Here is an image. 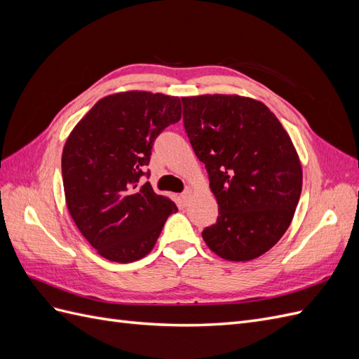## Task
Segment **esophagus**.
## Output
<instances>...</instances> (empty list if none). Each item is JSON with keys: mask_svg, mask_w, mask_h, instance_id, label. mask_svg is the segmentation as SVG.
I'll return each mask as SVG.
<instances>
[{"mask_svg": "<svg viewBox=\"0 0 359 359\" xmlns=\"http://www.w3.org/2000/svg\"><path fill=\"white\" fill-rule=\"evenodd\" d=\"M180 198H181V202H182L184 205H187V202H189V199H190V190H184V191L180 194Z\"/></svg>", "mask_w": 359, "mask_h": 359, "instance_id": "obj_1", "label": "esophagus"}]
</instances>
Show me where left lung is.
Masks as SVG:
<instances>
[{"label":"left lung","mask_w":359,"mask_h":359,"mask_svg":"<svg viewBox=\"0 0 359 359\" xmlns=\"http://www.w3.org/2000/svg\"><path fill=\"white\" fill-rule=\"evenodd\" d=\"M182 123L210 175L217 222L202 238L226 260H252L276 245L301 196L302 170L277 116L240 95L184 97Z\"/></svg>","instance_id":"left-lung-1"}]
</instances>
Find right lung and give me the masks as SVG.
Returning <instances> with one entry per match:
<instances>
[{
	"label": "right lung",
	"instance_id": "right-lung-1",
	"mask_svg": "<svg viewBox=\"0 0 359 359\" xmlns=\"http://www.w3.org/2000/svg\"><path fill=\"white\" fill-rule=\"evenodd\" d=\"M180 118L178 97L119 93L97 102L69 136L61 160L67 208L100 256L121 264L144 257L178 211L139 181L149 178L156 139Z\"/></svg>",
	"mask_w": 359,
	"mask_h": 359
}]
</instances>
